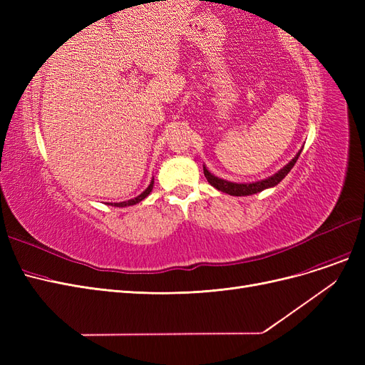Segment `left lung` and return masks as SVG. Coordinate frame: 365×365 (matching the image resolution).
<instances>
[{
    "label": "left lung",
    "instance_id": "1",
    "mask_svg": "<svg viewBox=\"0 0 365 365\" xmlns=\"http://www.w3.org/2000/svg\"><path fill=\"white\" fill-rule=\"evenodd\" d=\"M303 149L298 150L297 155L284 165L283 169H280L277 173H274L272 176H269V178L267 180H262V181H256V182H247V184H239V182H231V181H227V180H222V178H217V176H215L213 173H210L208 169L204 165V175L207 181L212 184L215 189L224 192V193H228L231 196H248V195H254V193H259L264 189H269V187H275L277 185L286 175H288L291 172V169L294 168V164L297 163L298 157H300Z\"/></svg>",
    "mask_w": 365,
    "mask_h": 365
}]
</instances>
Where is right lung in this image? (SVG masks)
<instances>
[{
    "label": "right lung",
    "mask_w": 365,
    "mask_h": 365,
    "mask_svg": "<svg viewBox=\"0 0 365 365\" xmlns=\"http://www.w3.org/2000/svg\"><path fill=\"white\" fill-rule=\"evenodd\" d=\"M152 189H153V178H152V181H150V184L148 185V189L143 192L141 195H138L137 197H134V200H129V201H125V202H114V204H111V205H114V207H129V205H135V204H138V202H141L143 200H145V197L152 192Z\"/></svg>",
    "instance_id": "add662e5"
}]
</instances>
